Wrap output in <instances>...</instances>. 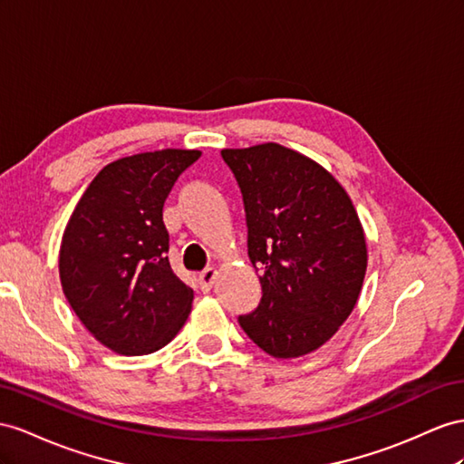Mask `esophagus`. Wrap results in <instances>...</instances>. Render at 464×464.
<instances>
[{
    "label": "esophagus",
    "mask_w": 464,
    "mask_h": 464,
    "mask_svg": "<svg viewBox=\"0 0 464 464\" xmlns=\"http://www.w3.org/2000/svg\"><path fill=\"white\" fill-rule=\"evenodd\" d=\"M218 278V270L216 268H206L199 272V288L204 292H209L213 288V282Z\"/></svg>",
    "instance_id": "obj_1"
}]
</instances>
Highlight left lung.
Segmentation results:
<instances>
[{
	"label": "left lung",
	"mask_w": 464,
	"mask_h": 464,
	"mask_svg": "<svg viewBox=\"0 0 464 464\" xmlns=\"http://www.w3.org/2000/svg\"><path fill=\"white\" fill-rule=\"evenodd\" d=\"M239 182L248 256L263 300L239 324L275 359L317 351L347 322L366 275V237L349 194L305 154L263 142L223 149Z\"/></svg>",
	"instance_id": "left-lung-1"
}]
</instances>
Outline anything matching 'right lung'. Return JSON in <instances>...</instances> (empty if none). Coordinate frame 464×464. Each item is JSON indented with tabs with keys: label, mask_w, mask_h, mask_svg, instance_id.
<instances>
[{
	"label": "right lung",
	"mask_w": 464,
	"mask_h": 464,
	"mask_svg": "<svg viewBox=\"0 0 464 464\" xmlns=\"http://www.w3.org/2000/svg\"><path fill=\"white\" fill-rule=\"evenodd\" d=\"M196 149L139 152L110 162L70 216L58 253L66 300L90 334L117 354L162 349L192 312L194 290L169 263L162 208Z\"/></svg>",
	"instance_id": "obj_1"
}]
</instances>
